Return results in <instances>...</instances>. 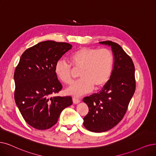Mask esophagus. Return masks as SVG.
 Returning a JSON list of instances; mask_svg holds the SVG:
<instances>
[{"label": "esophagus", "mask_w": 156, "mask_h": 156, "mask_svg": "<svg viewBox=\"0 0 156 156\" xmlns=\"http://www.w3.org/2000/svg\"><path fill=\"white\" fill-rule=\"evenodd\" d=\"M72 100H73V102L74 103V104H78L79 102H80V99H79V98H75V97H73V98H72Z\"/></svg>", "instance_id": "34e87169"}]
</instances>
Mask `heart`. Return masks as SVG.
<instances>
[{
    "label": "heart",
    "mask_w": 156,
    "mask_h": 156,
    "mask_svg": "<svg viewBox=\"0 0 156 156\" xmlns=\"http://www.w3.org/2000/svg\"><path fill=\"white\" fill-rule=\"evenodd\" d=\"M71 63L59 59L55 65L54 70L62 83L70 84L73 80V68L80 69V79L66 90L68 94L80 96L89 93L93 88L100 89L109 81L113 69L114 59L108 49L81 47L70 55Z\"/></svg>",
    "instance_id": "heart-1"
}]
</instances>
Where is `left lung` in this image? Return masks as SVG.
<instances>
[{
    "label": "left lung",
    "mask_w": 156,
    "mask_h": 156,
    "mask_svg": "<svg viewBox=\"0 0 156 156\" xmlns=\"http://www.w3.org/2000/svg\"><path fill=\"white\" fill-rule=\"evenodd\" d=\"M99 43L111 46L115 62L106 84L99 93L83 99L89 108L88 113L84 117L83 125L94 133L107 131L122 120L136 90L135 68L132 59L115 42Z\"/></svg>",
    "instance_id": "left-lung-1"
}]
</instances>
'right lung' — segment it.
Wrapping results in <instances>:
<instances>
[{
    "label": "right lung",
    "instance_id": "right-lung-1",
    "mask_svg": "<svg viewBox=\"0 0 156 156\" xmlns=\"http://www.w3.org/2000/svg\"><path fill=\"white\" fill-rule=\"evenodd\" d=\"M72 47L65 42L45 41L27 48L14 73L15 101L29 126L46 130L57 123L71 97H53L63 88L54 68L57 61Z\"/></svg>",
    "mask_w": 156,
    "mask_h": 156
}]
</instances>
